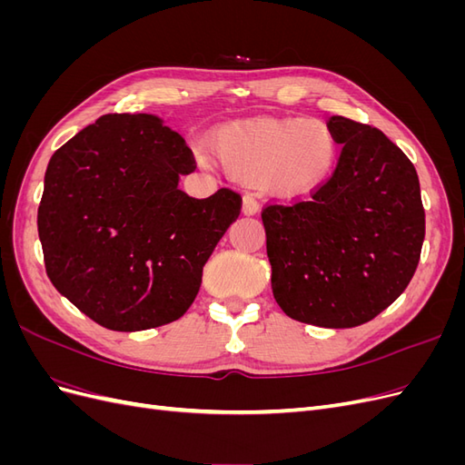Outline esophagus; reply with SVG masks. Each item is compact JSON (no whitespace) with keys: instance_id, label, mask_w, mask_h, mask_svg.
Returning <instances> with one entry per match:
<instances>
[{"instance_id":"obj_1","label":"esophagus","mask_w":465,"mask_h":465,"mask_svg":"<svg viewBox=\"0 0 465 465\" xmlns=\"http://www.w3.org/2000/svg\"><path fill=\"white\" fill-rule=\"evenodd\" d=\"M260 211V203H258V200L254 198V195H250V193H246L244 198H242V215H256Z\"/></svg>"}]
</instances>
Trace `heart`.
<instances>
[{
  "label": "heart",
  "mask_w": 465,
  "mask_h": 465,
  "mask_svg": "<svg viewBox=\"0 0 465 465\" xmlns=\"http://www.w3.org/2000/svg\"><path fill=\"white\" fill-rule=\"evenodd\" d=\"M211 155L198 151L203 166H219L232 178L256 182L275 198H297L326 182L340 161V137L322 120L254 118L224 124L211 137Z\"/></svg>",
  "instance_id": "b5f03b06"
}]
</instances>
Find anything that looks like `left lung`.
Wrapping results in <instances>:
<instances>
[{"instance_id": "1", "label": "left lung", "mask_w": 465, "mask_h": 465, "mask_svg": "<svg viewBox=\"0 0 465 465\" xmlns=\"http://www.w3.org/2000/svg\"><path fill=\"white\" fill-rule=\"evenodd\" d=\"M343 145L311 198L262 211L272 289L289 318L320 328L371 322L410 285L425 241L413 163L367 124L331 116Z\"/></svg>"}]
</instances>
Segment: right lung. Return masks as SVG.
Returning <instances> with one entry per match:
<instances>
[{
	"label": "right lung",
	"mask_w": 465,
	"mask_h": 465,
	"mask_svg": "<svg viewBox=\"0 0 465 465\" xmlns=\"http://www.w3.org/2000/svg\"><path fill=\"white\" fill-rule=\"evenodd\" d=\"M193 168L184 139L153 114H106L69 139L52 154L38 205L52 285L114 331L184 316L242 203L227 188L205 200L178 190Z\"/></svg>",
	"instance_id": "1"
}]
</instances>
